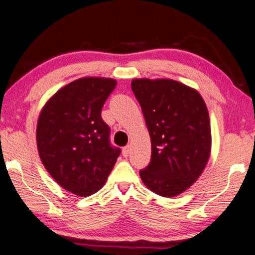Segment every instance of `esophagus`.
Masks as SVG:
<instances>
[{
	"label": "esophagus",
	"mask_w": 255,
	"mask_h": 255,
	"mask_svg": "<svg viewBox=\"0 0 255 255\" xmlns=\"http://www.w3.org/2000/svg\"><path fill=\"white\" fill-rule=\"evenodd\" d=\"M123 154H124V157H128V154H129V146H125L124 149H123Z\"/></svg>",
	"instance_id": "1"
}]
</instances>
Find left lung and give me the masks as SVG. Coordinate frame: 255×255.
I'll use <instances>...</instances> for the list:
<instances>
[{
    "label": "left lung",
    "instance_id": "8db88e82",
    "mask_svg": "<svg viewBox=\"0 0 255 255\" xmlns=\"http://www.w3.org/2000/svg\"><path fill=\"white\" fill-rule=\"evenodd\" d=\"M131 89L151 137V161L143 183L161 197H175L198 180L211 154L210 116L196 89L170 79H134Z\"/></svg>",
    "mask_w": 255,
    "mask_h": 255
}]
</instances>
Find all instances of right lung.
Returning <instances> with one entry per match:
<instances>
[{
    "mask_svg": "<svg viewBox=\"0 0 255 255\" xmlns=\"http://www.w3.org/2000/svg\"><path fill=\"white\" fill-rule=\"evenodd\" d=\"M116 86L110 78L78 79L52 95L40 112L41 161L60 187L77 196L88 197L103 188L120 154L101 117Z\"/></svg>",
    "mask_w": 255,
    "mask_h": 255,
    "instance_id": "1",
    "label": "right lung"
}]
</instances>
